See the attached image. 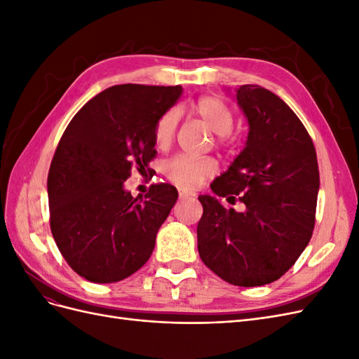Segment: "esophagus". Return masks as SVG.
<instances>
[{
    "label": "esophagus",
    "instance_id": "34e87169",
    "mask_svg": "<svg viewBox=\"0 0 359 359\" xmlns=\"http://www.w3.org/2000/svg\"><path fill=\"white\" fill-rule=\"evenodd\" d=\"M194 194L189 193V191H184V190H180V199L184 201V199H189V198H193Z\"/></svg>",
    "mask_w": 359,
    "mask_h": 359
}]
</instances>
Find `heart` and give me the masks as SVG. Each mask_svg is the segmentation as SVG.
<instances>
[{
    "instance_id": "obj_1",
    "label": "heart",
    "mask_w": 359,
    "mask_h": 359,
    "mask_svg": "<svg viewBox=\"0 0 359 359\" xmlns=\"http://www.w3.org/2000/svg\"><path fill=\"white\" fill-rule=\"evenodd\" d=\"M193 112L212 133L219 136V144H226L235 123L232 107L215 95H205L194 103ZM178 112L169 109L163 114L154 127V142L158 148H166L175 137ZM217 163L212 158H193L177 156L165 165V175L170 182L182 190H194L201 184L215 175Z\"/></svg>"
}]
</instances>
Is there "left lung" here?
Wrapping results in <instances>:
<instances>
[{"label": "left lung", "instance_id": "left-lung-1", "mask_svg": "<svg viewBox=\"0 0 359 359\" xmlns=\"http://www.w3.org/2000/svg\"><path fill=\"white\" fill-rule=\"evenodd\" d=\"M236 102L248 121L244 149L211 184L217 196H199L202 262L235 286L255 287L278 280L307 247L319 193L316 149L309 132L278 95L259 85H241ZM219 197L245 203L241 213Z\"/></svg>", "mask_w": 359, "mask_h": 359}]
</instances>
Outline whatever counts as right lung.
<instances>
[{"instance_id": "obj_1", "label": "right lung", "mask_w": 359, "mask_h": 359, "mask_svg": "<svg viewBox=\"0 0 359 359\" xmlns=\"http://www.w3.org/2000/svg\"><path fill=\"white\" fill-rule=\"evenodd\" d=\"M182 88L124 83L97 94L73 116L48 175L50 231L76 274L115 283L142 268L177 189L153 184L145 198L124 189L157 154L154 127Z\"/></svg>"}]
</instances>
